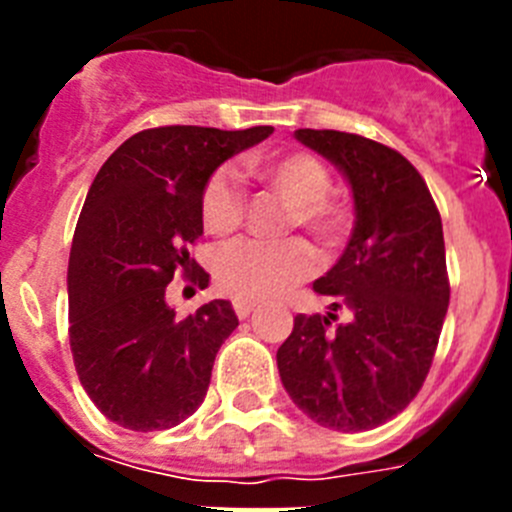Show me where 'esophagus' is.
Instances as JSON below:
<instances>
[{
    "label": "esophagus",
    "mask_w": 512,
    "mask_h": 512,
    "mask_svg": "<svg viewBox=\"0 0 512 512\" xmlns=\"http://www.w3.org/2000/svg\"><path fill=\"white\" fill-rule=\"evenodd\" d=\"M253 307H256V302H251V300H233V310H235V315H238V318H241V320L251 315Z\"/></svg>",
    "instance_id": "1"
}]
</instances>
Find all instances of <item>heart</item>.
Returning <instances> with one entry per match:
<instances>
[{
    "mask_svg": "<svg viewBox=\"0 0 512 512\" xmlns=\"http://www.w3.org/2000/svg\"><path fill=\"white\" fill-rule=\"evenodd\" d=\"M251 171L264 179L289 205L287 233L305 228L318 243H333L346 223V210L330 197V171L310 153L251 161ZM246 197L230 169H217L200 197L202 228L215 238H230L241 228ZM315 269V253L300 238L282 243H241L220 253L215 264L217 287L238 300H269L307 279Z\"/></svg>",
    "mask_w": 512,
    "mask_h": 512,
    "instance_id": "obj_1",
    "label": "heart"
}]
</instances>
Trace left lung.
Segmentation results:
<instances>
[{"instance_id":"1","label":"left lung","mask_w":512,"mask_h":512,"mask_svg":"<svg viewBox=\"0 0 512 512\" xmlns=\"http://www.w3.org/2000/svg\"><path fill=\"white\" fill-rule=\"evenodd\" d=\"M346 176L354 230L318 295L346 306L348 324L297 315L277 366L297 408L333 431H372L408 408L433 364L449 307L441 215L402 153L338 130H295Z\"/></svg>"}]
</instances>
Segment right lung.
Returning <instances> with one entry per match:
<instances>
[{
    "label": "right lung",
    "instance_id": "1",
    "mask_svg": "<svg viewBox=\"0 0 512 512\" xmlns=\"http://www.w3.org/2000/svg\"><path fill=\"white\" fill-rule=\"evenodd\" d=\"M271 133V125L140 130L94 176L71 243L69 341L81 387L112 423L166 431L205 400L238 318L228 300L176 318L166 284L197 268L189 246L202 235L207 179ZM192 282L205 287L210 274L198 269Z\"/></svg>",
    "mask_w": 512,
    "mask_h": 512
}]
</instances>
